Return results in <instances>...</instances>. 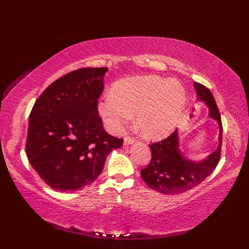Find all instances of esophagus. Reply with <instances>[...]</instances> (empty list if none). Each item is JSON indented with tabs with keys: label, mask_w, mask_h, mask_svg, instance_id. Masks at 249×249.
Wrapping results in <instances>:
<instances>
[{
	"label": "esophagus",
	"mask_w": 249,
	"mask_h": 249,
	"mask_svg": "<svg viewBox=\"0 0 249 249\" xmlns=\"http://www.w3.org/2000/svg\"><path fill=\"white\" fill-rule=\"evenodd\" d=\"M135 142V139L133 137H130V136H126L124 138V144L125 145H129V144H133Z\"/></svg>",
	"instance_id": "esophagus-1"
}]
</instances>
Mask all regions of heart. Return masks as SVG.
<instances>
[{
  "label": "heart",
  "instance_id": "b5f03b06",
  "mask_svg": "<svg viewBox=\"0 0 249 249\" xmlns=\"http://www.w3.org/2000/svg\"><path fill=\"white\" fill-rule=\"evenodd\" d=\"M186 89L178 81L155 75L118 82L98 103V112L113 132H120L138 113L137 124L151 138L172 132L186 105Z\"/></svg>",
  "mask_w": 249,
  "mask_h": 249
}]
</instances>
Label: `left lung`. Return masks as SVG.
<instances>
[{"label":"left lung","mask_w":249,"mask_h":249,"mask_svg":"<svg viewBox=\"0 0 249 249\" xmlns=\"http://www.w3.org/2000/svg\"><path fill=\"white\" fill-rule=\"evenodd\" d=\"M197 100L205 103L209 108V117L216 120L219 125V145L205 160L193 161L182 155L179 149L178 129L167 138L151 143V160L141 169V178L152 190L165 195L185 193L210 176L216 168L221 155L222 122L215 99L205 86L194 83Z\"/></svg>","instance_id":"1"}]
</instances>
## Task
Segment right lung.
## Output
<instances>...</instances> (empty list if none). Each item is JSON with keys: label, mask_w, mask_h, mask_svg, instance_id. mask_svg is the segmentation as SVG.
I'll use <instances>...</instances> for the list:
<instances>
[{"label": "right lung", "mask_w": 249, "mask_h": 249, "mask_svg": "<svg viewBox=\"0 0 249 249\" xmlns=\"http://www.w3.org/2000/svg\"><path fill=\"white\" fill-rule=\"evenodd\" d=\"M106 68H85L49 85L29 116L26 154L35 172L56 191H75L102 173L123 139L105 131L98 112Z\"/></svg>", "instance_id": "right-lung-1"}]
</instances>
